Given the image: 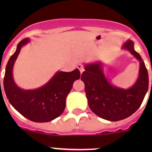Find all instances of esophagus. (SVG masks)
<instances>
[{"mask_svg":"<svg viewBox=\"0 0 152 152\" xmlns=\"http://www.w3.org/2000/svg\"><path fill=\"white\" fill-rule=\"evenodd\" d=\"M77 68H78V69L80 70V74H81V73H82L83 72H84V66H83L82 64H79L78 65H77Z\"/></svg>","mask_w":152,"mask_h":152,"instance_id":"esophagus-1","label":"esophagus"}]
</instances>
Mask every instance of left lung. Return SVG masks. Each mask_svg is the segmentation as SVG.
Instances as JSON below:
<instances>
[{
  "mask_svg": "<svg viewBox=\"0 0 152 152\" xmlns=\"http://www.w3.org/2000/svg\"><path fill=\"white\" fill-rule=\"evenodd\" d=\"M123 49L129 51L139 61V77L131 88L124 89L113 85L106 77L101 62L85 64L80 77L85 85L90 109L96 116L109 121H119L132 115L141 106L148 89L147 68L134 49V42L127 40Z\"/></svg>",
  "mask_w": 152,
  "mask_h": 152,
  "instance_id": "left-lung-1",
  "label": "left lung"
}]
</instances>
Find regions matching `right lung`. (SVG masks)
Wrapping results in <instances>:
<instances>
[{"instance_id":"obj_1","label":"right lung","mask_w":152,"mask_h":152,"mask_svg":"<svg viewBox=\"0 0 152 152\" xmlns=\"http://www.w3.org/2000/svg\"><path fill=\"white\" fill-rule=\"evenodd\" d=\"M29 42L28 38L21 40L7 64L4 78L5 94L10 104L26 119L36 123L52 121L64 111L67 96L74 82L80 78V71L77 68L71 72L58 71L41 88H20L13 80V68L21 48Z\"/></svg>"}]
</instances>
